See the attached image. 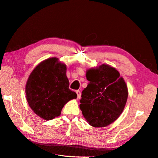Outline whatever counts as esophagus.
<instances>
[{"instance_id":"obj_1","label":"esophagus","mask_w":158,"mask_h":158,"mask_svg":"<svg viewBox=\"0 0 158 158\" xmlns=\"http://www.w3.org/2000/svg\"><path fill=\"white\" fill-rule=\"evenodd\" d=\"M76 93L77 94V99L81 98V92H80V90H77Z\"/></svg>"}]
</instances>
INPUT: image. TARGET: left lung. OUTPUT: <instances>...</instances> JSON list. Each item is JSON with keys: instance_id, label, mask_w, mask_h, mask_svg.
Here are the masks:
<instances>
[{"instance_id": "left-lung-1", "label": "left lung", "mask_w": 158, "mask_h": 158, "mask_svg": "<svg viewBox=\"0 0 158 158\" xmlns=\"http://www.w3.org/2000/svg\"><path fill=\"white\" fill-rule=\"evenodd\" d=\"M85 76L89 84L82 91L79 108L92 127H107L124 110L128 94L127 84L119 72L107 64L88 69Z\"/></svg>"}]
</instances>
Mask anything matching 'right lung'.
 <instances>
[{"label":"right lung","mask_w":158,"mask_h":158,"mask_svg":"<svg viewBox=\"0 0 158 158\" xmlns=\"http://www.w3.org/2000/svg\"><path fill=\"white\" fill-rule=\"evenodd\" d=\"M66 65L52 57L40 63L30 73L25 85L28 104L34 113L45 120L61 114L65 104L77 98L69 88Z\"/></svg>","instance_id":"add662e5"}]
</instances>
